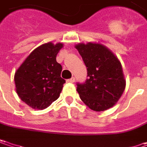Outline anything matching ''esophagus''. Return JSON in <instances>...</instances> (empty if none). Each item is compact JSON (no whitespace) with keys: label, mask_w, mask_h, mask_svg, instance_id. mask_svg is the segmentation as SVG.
<instances>
[{"label":"esophagus","mask_w":147,"mask_h":147,"mask_svg":"<svg viewBox=\"0 0 147 147\" xmlns=\"http://www.w3.org/2000/svg\"><path fill=\"white\" fill-rule=\"evenodd\" d=\"M67 82L73 83V82H75V78H74V77H71V79H68V80H67Z\"/></svg>","instance_id":"1"}]
</instances>
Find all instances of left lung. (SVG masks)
Masks as SVG:
<instances>
[{
    "label": "left lung",
    "instance_id": "8db88e82",
    "mask_svg": "<svg viewBox=\"0 0 147 147\" xmlns=\"http://www.w3.org/2000/svg\"><path fill=\"white\" fill-rule=\"evenodd\" d=\"M75 47L87 67L88 79L83 84H77L80 98L95 111L112 107L125 87L121 61L111 50L100 43H79Z\"/></svg>",
    "mask_w": 147,
    "mask_h": 147
}]
</instances>
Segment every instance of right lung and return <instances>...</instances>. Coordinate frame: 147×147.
Masks as SVG:
<instances>
[{
    "label": "right lung",
    "mask_w": 147,
    "mask_h": 147,
    "mask_svg": "<svg viewBox=\"0 0 147 147\" xmlns=\"http://www.w3.org/2000/svg\"><path fill=\"white\" fill-rule=\"evenodd\" d=\"M62 43H45L27 56L16 70L14 81L18 96L30 107L43 110L57 100L65 81L56 56Z\"/></svg>",
    "instance_id": "add662e5"
}]
</instances>
